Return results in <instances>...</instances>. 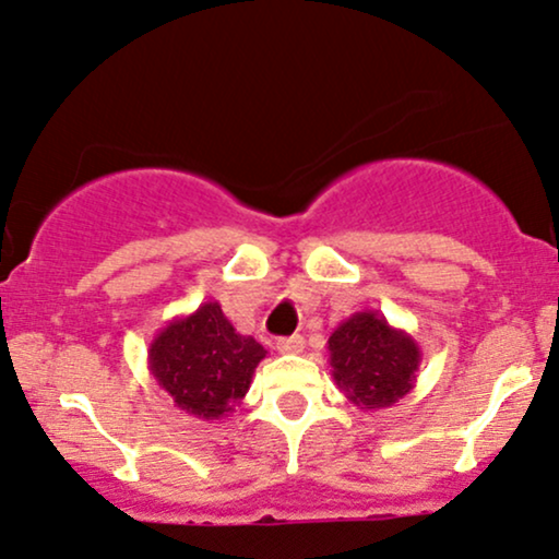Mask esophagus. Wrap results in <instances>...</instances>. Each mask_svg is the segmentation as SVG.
<instances>
[{
    "label": "esophagus",
    "instance_id": "obj_1",
    "mask_svg": "<svg viewBox=\"0 0 559 559\" xmlns=\"http://www.w3.org/2000/svg\"><path fill=\"white\" fill-rule=\"evenodd\" d=\"M304 347H306V340L300 337V334L277 340V350L285 353V356H298V353H304Z\"/></svg>",
    "mask_w": 559,
    "mask_h": 559
}]
</instances>
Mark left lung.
<instances>
[{"label":"left lung","instance_id":"obj_1","mask_svg":"<svg viewBox=\"0 0 559 559\" xmlns=\"http://www.w3.org/2000/svg\"><path fill=\"white\" fill-rule=\"evenodd\" d=\"M334 384L360 411H382L416 384L421 347L379 311H358L330 334Z\"/></svg>","mask_w":559,"mask_h":559}]
</instances>
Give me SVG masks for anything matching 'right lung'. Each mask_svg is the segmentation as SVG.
Instances as JSON below:
<instances>
[{"mask_svg": "<svg viewBox=\"0 0 559 559\" xmlns=\"http://www.w3.org/2000/svg\"><path fill=\"white\" fill-rule=\"evenodd\" d=\"M264 345L240 334L216 300L175 317L148 345V371L175 405L199 421H219L246 397Z\"/></svg>", "mask_w": 559, "mask_h": 559, "instance_id": "right-lung-1", "label": "right lung"}]
</instances>
